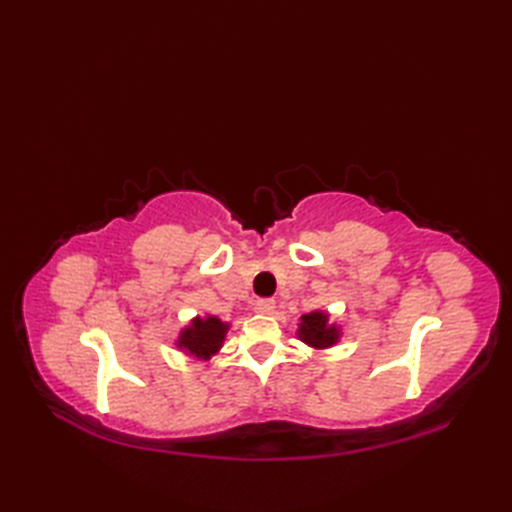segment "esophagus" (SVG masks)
I'll list each match as a JSON object with an SVG mask.
<instances>
[{
	"label": "esophagus",
	"instance_id": "esophagus-1",
	"mask_svg": "<svg viewBox=\"0 0 512 512\" xmlns=\"http://www.w3.org/2000/svg\"><path fill=\"white\" fill-rule=\"evenodd\" d=\"M277 308V303L273 299H259L255 303V312L257 314H273Z\"/></svg>",
	"mask_w": 512,
	"mask_h": 512
}]
</instances>
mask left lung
Returning a JSON list of instances; mask_svg holds the SVG:
<instances>
[{"label": "left lung", "mask_w": 512, "mask_h": 512, "mask_svg": "<svg viewBox=\"0 0 512 512\" xmlns=\"http://www.w3.org/2000/svg\"><path fill=\"white\" fill-rule=\"evenodd\" d=\"M299 321V341L310 345L312 350H330V347L339 343L341 339V328L336 323H330L328 312L314 310L303 314Z\"/></svg>", "instance_id": "left-lung-1"}]
</instances>
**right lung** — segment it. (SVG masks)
Segmentation results:
<instances>
[{
  "mask_svg": "<svg viewBox=\"0 0 512 512\" xmlns=\"http://www.w3.org/2000/svg\"><path fill=\"white\" fill-rule=\"evenodd\" d=\"M228 328L231 325L213 317V314L193 317L191 323L180 330L176 347L187 356L198 358V361H209L211 356L222 350Z\"/></svg>",
  "mask_w": 512,
  "mask_h": 512,
  "instance_id": "add662e5",
  "label": "right lung"
}]
</instances>
